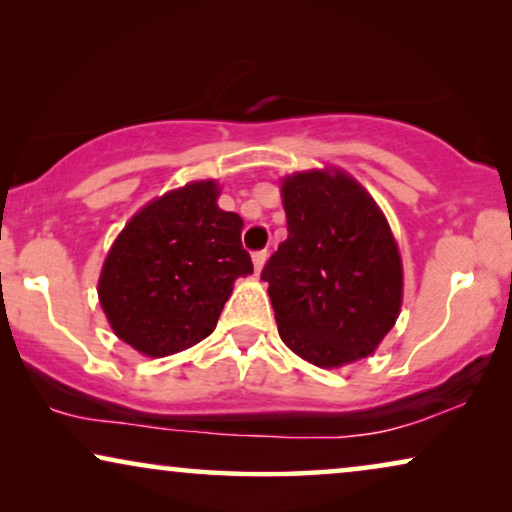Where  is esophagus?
Returning a JSON list of instances; mask_svg holds the SVG:
<instances>
[{"mask_svg": "<svg viewBox=\"0 0 512 512\" xmlns=\"http://www.w3.org/2000/svg\"><path fill=\"white\" fill-rule=\"evenodd\" d=\"M251 258H254V268H256V272H261L265 261H268V249L254 251V256H251Z\"/></svg>", "mask_w": 512, "mask_h": 512, "instance_id": "esophagus-1", "label": "esophagus"}]
</instances>
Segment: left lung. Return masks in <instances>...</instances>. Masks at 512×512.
Returning a JSON list of instances; mask_svg holds the SVG:
<instances>
[{"instance_id":"obj_1","label":"left lung","mask_w":512,"mask_h":512,"mask_svg":"<svg viewBox=\"0 0 512 512\" xmlns=\"http://www.w3.org/2000/svg\"><path fill=\"white\" fill-rule=\"evenodd\" d=\"M286 230L261 272L286 347L319 368L366 359L396 324L403 265L380 207L340 170L282 184Z\"/></svg>"}]
</instances>
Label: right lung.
Returning <instances> with one entry per match:
<instances>
[{
    "label": "right lung",
    "instance_id": "obj_1",
    "mask_svg": "<svg viewBox=\"0 0 512 512\" xmlns=\"http://www.w3.org/2000/svg\"><path fill=\"white\" fill-rule=\"evenodd\" d=\"M216 181H193L132 216L104 261L102 310L146 356L193 347L216 328L237 277L254 272L242 219L216 205Z\"/></svg>",
    "mask_w": 512,
    "mask_h": 512
}]
</instances>
